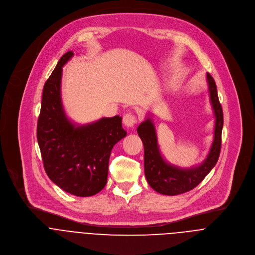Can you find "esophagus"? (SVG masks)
<instances>
[{
  "label": "esophagus",
  "mask_w": 255,
  "mask_h": 255,
  "mask_svg": "<svg viewBox=\"0 0 255 255\" xmlns=\"http://www.w3.org/2000/svg\"><path fill=\"white\" fill-rule=\"evenodd\" d=\"M137 117L132 113H127L123 116V123L126 127L132 128L137 124Z\"/></svg>",
  "instance_id": "obj_1"
}]
</instances>
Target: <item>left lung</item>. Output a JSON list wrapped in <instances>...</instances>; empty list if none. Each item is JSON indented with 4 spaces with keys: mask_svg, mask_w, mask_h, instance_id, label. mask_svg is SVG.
Segmentation results:
<instances>
[{
    "mask_svg": "<svg viewBox=\"0 0 255 255\" xmlns=\"http://www.w3.org/2000/svg\"><path fill=\"white\" fill-rule=\"evenodd\" d=\"M210 99L216 117L214 141L206 160L199 166L183 169L167 163L160 153L155 125L147 118L137 128L144 145V170L148 184L156 192L177 196L195 189L216 166L222 147V131L224 126L223 108L219 100L215 79L208 72Z\"/></svg>",
    "mask_w": 255,
    "mask_h": 255,
    "instance_id": "1",
    "label": "left lung"
}]
</instances>
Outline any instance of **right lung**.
Returning a JSON list of instances; mask_svg holds the SVG:
<instances>
[{
	"mask_svg": "<svg viewBox=\"0 0 255 255\" xmlns=\"http://www.w3.org/2000/svg\"><path fill=\"white\" fill-rule=\"evenodd\" d=\"M73 54L60 57L43 86L36 137L48 178L66 193L90 197L105 187L111 150L127 132L118 115L80 126L67 118L60 84L62 66Z\"/></svg>",
	"mask_w": 255,
	"mask_h": 255,
	"instance_id": "right-lung-1",
	"label": "right lung"
}]
</instances>
